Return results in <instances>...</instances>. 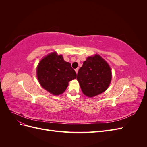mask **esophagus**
Instances as JSON below:
<instances>
[{"mask_svg":"<svg viewBox=\"0 0 147 147\" xmlns=\"http://www.w3.org/2000/svg\"><path fill=\"white\" fill-rule=\"evenodd\" d=\"M75 70V72H76V74H77L78 73V68H77Z\"/></svg>","mask_w":147,"mask_h":147,"instance_id":"1","label":"esophagus"}]
</instances>
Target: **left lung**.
<instances>
[{
    "label": "left lung",
    "mask_w": 147,
    "mask_h": 147,
    "mask_svg": "<svg viewBox=\"0 0 147 147\" xmlns=\"http://www.w3.org/2000/svg\"><path fill=\"white\" fill-rule=\"evenodd\" d=\"M83 94L92 97L104 92L112 80V71L108 63L99 55L89 56L83 62L77 74Z\"/></svg>",
    "instance_id": "8db88e82"
}]
</instances>
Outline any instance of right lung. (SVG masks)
<instances>
[{
  "mask_svg": "<svg viewBox=\"0 0 147 147\" xmlns=\"http://www.w3.org/2000/svg\"><path fill=\"white\" fill-rule=\"evenodd\" d=\"M38 82L45 90L53 95H59L67 88L69 82L77 78L70 63L62 55L53 52L39 62L37 68Z\"/></svg>",
  "mask_w": 147,
  "mask_h": 147,
  "instance_id": "obj_1",
  "label": "right lung"
}]
</instances>
